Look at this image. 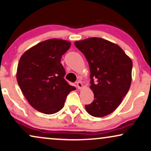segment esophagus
<instances>
[{
	"instance_id": "obj_1",
	"label": "esophagus",
	"mask_w": 151,
	"mask_h": 151,
	"mask_svg": "<svg viewBox=\"0 0 151 151\" xmlns=\"http://www.w3.org/2000/svg\"><path fill=\"white\" fill-rule=\"evenodd\" d=\"M77 86L78 89H81V88H83V84H82L81 81H79L77 82Z\"/></svg>"
}]
</instances>
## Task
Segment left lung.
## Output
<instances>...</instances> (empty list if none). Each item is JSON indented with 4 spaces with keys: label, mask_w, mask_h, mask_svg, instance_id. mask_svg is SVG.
<instances>
[{
    "label": "left lung",
    "mask_w": 151,
    "mask_h": 151,
    "mask_svg": "<svg viewBox=\"0 0 151 151\" xmlns=\"http://www.w3.org/2000/svg\"><path fill=\"white\" fill-rule=\"evenodd\" d=\"M74 45L85 56L90 67L94 101L85 106L86 111L95 117L112 113L130 87L131 59L119 45L101 38H89L76 41Z\"/></svg>",
    "instance_id": "1"
}]
</instances>
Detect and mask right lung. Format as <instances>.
<instances>
[{"instance_id": "obj_1", "label": "right lung", "mask_w": 151, "mask_h": 151, "mask_svg": "<svg viewBox=\"0 0 151 151\" xmlns=\"http://www.w3.org/2000/svg\"><path fill=\"white\" fill-rule=\"evenodd\" d=\"M70 42L52 39L27 50L19 61L17 79L28 103L42 113L59 112L68 94L75 87L64 79L65 70L61 63L62 55Z\"/></svg>"}]
</instances>
